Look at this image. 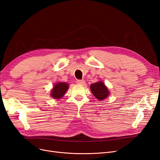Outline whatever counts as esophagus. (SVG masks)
Masks as SVG:
<instances>
[{
	"instance_id": "34e87169",
	"label": "esophagus",
	"mask_w": 160,
	"mask_h": 160,
	"mask_svg": "<svg viewBox=\"0 0 160 160\" xmlns=\"http://www.w3.org/2000/svg\"><path fill=\"white\" fill-rule=\"evenodd\" d=\"M76 83L79 85H84L85 81L83 80H76Z\"/></svg>"
}]
</instances>
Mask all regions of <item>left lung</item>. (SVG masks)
<instances>
[{
    "mask_svg": "<svg viewBox=\"0 0 160 160\" xmlns=\"http://www.w3.org/2000/svg\"><path fill=\"white\" fill-rule=\"evenodd\" d=\"M90 89L95 96L99 100H103L109 95V92L102 82H98L90 86Z\"/></svg>",
    "mask_w": 160,
    "mask_h": 160,
    "instance_id": "1",
    "label": "left lung"
}]
</instances>
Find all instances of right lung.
Listing matches in <instances>:
<instances>
[{
	"mask_svg": "<svg viewBox=\"0 0 160 160\" xmlns=\"http://www.w3.org/2000/svg\"><path fill=\"white\" fill-rule=\"evenodd\" d=\"M68 88V85L64 82H60L55 85L51 91V96L54 99H61Z\"/></svg>",
	"mask_w": 160,
	"mask_h": 160,
	"instance_id": "obj_1",
	"label": "right lung"
}]
</instances>
